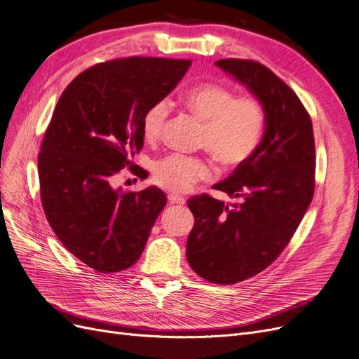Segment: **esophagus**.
<instances>
[{
	"label": "esophagus",
	"instance_id": "1",
	"mask_svg": "<svg viewBox=\"0 0 359 359\" xmlns=\"http://www.w3.org/2000/svg\"><path fill=\"white\" fill-rule=\"evenodd\" d=\"M168 201H170L171 204H179V205H183L184 203H187V200H184L183 196L176 195V194H170V195H168Z\"/></svg>",
	"mask_w": 359,
	"mask_h": 359
}]
</instances>
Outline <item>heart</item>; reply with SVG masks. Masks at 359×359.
I'll return each instance as SVG.
<instances>
[{
	"mask_svg": "<svg viewBox=\"0 0 359 359\" xmlns=\"http://www.w3.org/2000/svg\"><path fill=\"white\" fill-rule=\"evenodd\" d=\"M183 100L205 121L203 144L222 164L240 165L253 155L264 126V112L256 99H235L229 88L205 83L189 88ZM168 114V100L161 99L151 104L143 116L144 136H161ZM215 172L210 161L183 154H171L154 165L155 182L172 192H188L200 180L213 179Z\"/></svg>",
	"mask_w": 359,
	"mask_h": 359,
	"instance_id": "obj_1",
	"label": "heart"
}]
</instances>
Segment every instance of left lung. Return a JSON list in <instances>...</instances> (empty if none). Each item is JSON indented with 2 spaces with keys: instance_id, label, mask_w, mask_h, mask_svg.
I'll use <instances>...</instances> for the list:
<instances>
[{
  "instance_id": "obj_1",
  "label": "left lung",
  "mask_w": 359,
  "mask_h": 359,
  "mask_svg": "<svg viewBox=\"0 0 359 359\" xmlns=\"http://www.w3.org/2000/svg\"><path fill=\"white\" fill-rule=\"evenodd\" d=\"M215 65L257 99L264 128L253 155L213 187L238 203L208 195L188 201L195 223L187 257L204 280L235 284L266 269L296 232L313 196L315 142L300 99L266 66L241 59Z\"/></svg>"
}]
</instances>
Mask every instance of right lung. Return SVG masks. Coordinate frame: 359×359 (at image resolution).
Here are the masks:
<instances>
[{
	"label": "right lung",
	"mask_w": 359,
	"mask_h": 359,
	"mask_svg": "<svg viewBox=\"0 0 359 359\" xmlns=\"http://www.w3.org/2000/svg\"><path fill=\"white\" fill-rule=\"evenodd\" d=\"M189 66L163 57L112 60L81 72L62 93L38 155L41 200L65 248L91 269L133 266L167 204L156 187L123 192L112 180L142 149L146 111Z\"/></svg>",
	"instance_id": "add662e5"
}]
</instances>
